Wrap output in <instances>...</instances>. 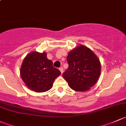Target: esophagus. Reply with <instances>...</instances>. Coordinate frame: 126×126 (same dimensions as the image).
Segmentation results:
<instances>
[{
	"mask_svg": "<svg viewBox=\"0 0 126 126\" xmlns=\"http://www.w3.org/2000/svg\"><path fill=\"white\" fill-rule=\"evenodd\" d=\"M59 70H60V72H61V73L62 74L63 73V67H61V68H59Z\"/></svg>",
	"mask_w": 126,
	"mask_h": 126,
	"instance_id": "34e87169",
	"label": "esophagus"
}]
</instances>
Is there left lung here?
Instances as JSON below:
<instances>
[{"instance_id":"8db88e82","label":"left lung","mask_w":126,"mask_h":126,"mask_svg":"<svg viewBox=\"0 0 126 126\" xmlns=\"http://www.w3.org/2000/svg\"><path fill=\"white\" fill-rule=\"evenodd\" d=\"M68 67L63 73L70 87L77 92L89 90L101 74L99 59L89 48L79 45L68 53Z\"/></svg>"}]
</instances>
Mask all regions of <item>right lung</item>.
I'll use <instances>...</instances> for the list:
<instances>
[{
  "label": "right lung",
  "mask_w": 126,
  "mask_h": 126,
  "mask_svg": "<svg viewBox=\"0 0 126 126\" xmlns=\"http://www.w3.org/2000/svg\"><path fill=\"white\" fill-rule=\"evenodd\" d=\"M22 79L32 90L38 93L51 89L61 72L53 66L45 52L32 51L26 56L20 70Z\"/></svg>",
  "instance_id": "obj_1"
}]
</instances>
